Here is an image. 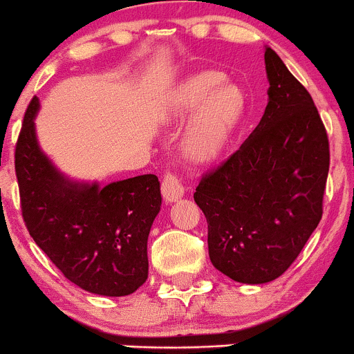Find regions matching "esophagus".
Returning a JSON list of instances; mask_svg holds the SVG:
<instances>
[{
    "instance_id": "obj_1",
    "label": "esophagus",
    "mask_w": 354,
    "mask_h": 354,
    "mask_svg": "<svg viewBox=\"0 0 354 354\" xmlns=\"http://www.w3.org/2000/svg\"><path fill=\"white\" fill-rule=\"evenodd\" d=\"M162 194L167 203H174V201L180 199L184 196V185H182L180 178L176 174H165V177L162 180Z\"/></svg>"
}]
</instances>
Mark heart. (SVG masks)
<instances>
[{"instance_id": "heart-1", "label": "heart", "mask_w": 354, "mask_h": 354, "mask_svg": "<svg viewBox=\"0 0 354 354\" xmlns=\"http://www.w3.org/2000/svg\"><path fill=\"white\" fill-rule=\"evenodd\" d=\"M194 111L182 150L189 160L204 163L221 153L243 118L245 94L238 86L224 84L221 72H197L178 84L167 101L170 120L182 121Z\"/></svg>"}]
</instances>
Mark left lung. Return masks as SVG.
<instances>
[{
	"instance_id": "left-lung-1",
	"label": "left lung",
	"mask_w": 354,
	"mask_h": 354,
	"mask_svg": "<svg viewBox=\"0 0 354 354\" xmlns=\"http://www.w3.org/2000/svg\"><path fill=\"white\" fill-rule=\"evenodd\" d=\"M265 67L260 123L194 192L212 265L253 285L279 279L302 252L322 218L329 172L328 133L310 94L270 47Z\"/></svg>"
}]
</instances>
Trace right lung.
<instances>
[{
	"label": "right lung",
	"instance_id": "add662e5",
	"mask_svg": "<svg viewBox=\"0 0 354 354\" xmlns=\"http://www.w3.org/2000/svg\"><path fill=\"white\" fill-rule=\"evenodd\" d=\"M37 111L33 97L15 148L30 236L72 283L108 297L133 294L148 277L147 241L162 204L158 177L145 174L104 187L69 180L37 143Z\"/></svg>",
	"mask_w": 354,
	"mask_h": 354
}]
</instances>
